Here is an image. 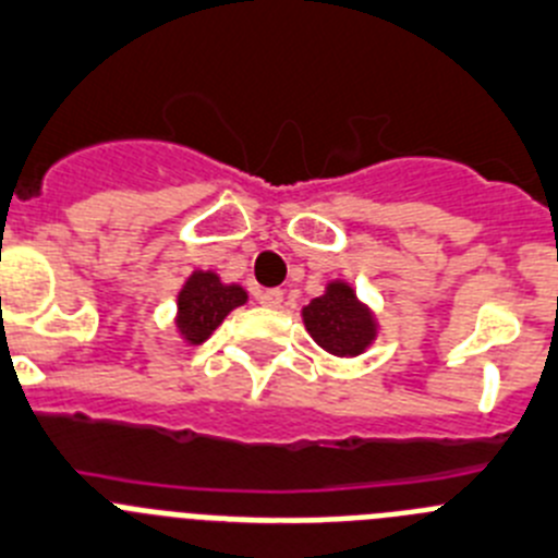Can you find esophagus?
Returning <instances> with one entry per match:
<instances>
[{"instance_id": "obj_1", "label": "esophagus", "mask_w": 558, "mask_h": 558, "mask_svg": "<svg viewBox=\"0 0 558 558\" xmlns=\"http://www.w3.org/2000/svg\"><path fill=\"white\" fill-rule=\"evenodd\" d=\"M258 303L267 305V308H280V303H283V291H280V289H260L258 291Z\"/></svg>"}]
</instances>
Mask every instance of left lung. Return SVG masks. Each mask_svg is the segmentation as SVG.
Segmentation results:
<instances>
[{
    "instance_id": "1",
    "label": "left lung",
    "mask_w": 558,
    "mask_h": 558,
    "mask_svg": "<svg viewBox=\"0 0 558 558\" xmlns=\"http://www.w3.org/2000/svg\"><path fill=\"white\" fill-rule=\"evenodd\" d=\"M308 333L323 350L333 355H359L375 339L373 314L355 300L348 283H330L323 298L303 308Z\"/></svg>"
}]
</instances>
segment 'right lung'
<instances>
[{
    "label": "right lung",
    "mask_w": 558,
    "mask_h": 558,
    "mask_svg": "<svg viewBox=\"0 0 558 558\" xmlns=\"http://www.w3.org/2000/svg\"><path fill=\"white\" fill-rule=\"evenodd\" d=\"M244 300H247V291L242 286H225L214 272H194L178 298L180 336L192 344H199Z\"/></svg>",
    "instance_id": "obj_1"
}]
</instances>
